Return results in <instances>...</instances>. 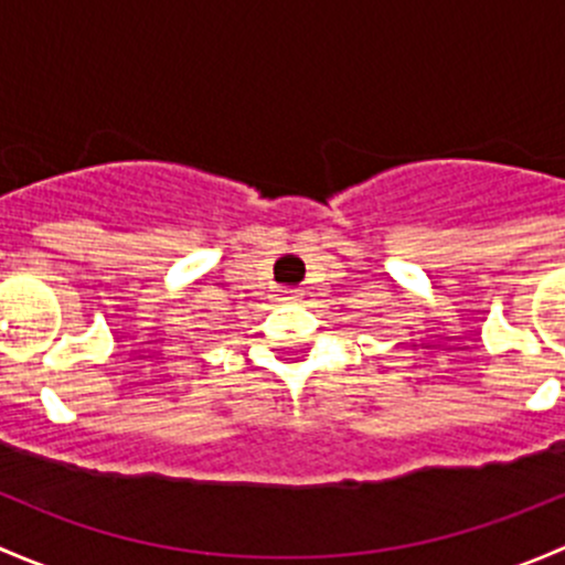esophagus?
I'll use <instances>...</instances> for the list:
<instances>
[{
    "label": "esophagus",
    "mask_w": 565,
    "mask_h": 565,
    "mask_svg": "<svg viewBox=\"0 0 565 565\" xmlns=\"http://www.w3.org/2000/svg\"><path fill=\"white\" fill-rule=\"evenodd\" d=\"M303 300V289H281V303H298Z\"/></svg>",
    "instance_id": "1"
}]
</instances>
